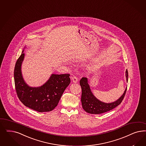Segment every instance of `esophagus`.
Instances as JSON below:
<instances>
[{"mask_svg":"<svg viewBox=\"0 0 146 146\" xmlns=\"http://www.w3.org/2000/svg\"><path fill=\"white\" fill-rule=\"evenodd\" d=\"M71 80H72V82L73 83H77V82H78V79H77V78L76 76H72V77H71Z\"/></svg>","mask_w":146,"mask_h":146,"instance_id":"obj_1","label":"esophagus"}]
</instances>
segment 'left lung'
Wrapping results in <instances>:
<instances>
[{"label": "left lung", "mask_w": 146, "mask_h": 146, "mask_svg": "<svg viewBox=\"0 0 146 146\" xmlns=\"http://www.w3.org/2000/svg\"><path fill=\"white\" fill-rule=\"evenodd\" d=\"M126 81L128 82V74L126 70L125 72ZM80 85L82 88V97L81 102L83 108L85 112L90 114H102L108 112L116 108L120 104H121L126 94L127 88L125 89L122 96L117 100L112 103H104L94 96L90 85L88 83V79L86 77H83L80 80Z\"/></svg>", "instance_id": "obj_1"}]
</instances>
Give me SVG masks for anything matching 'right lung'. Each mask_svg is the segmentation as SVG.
Listing matches in <instances>:
<instances>
[{"mask_svg": "<svg viewBox=\"0 0 146 146\" xmlns=\"http://www.w3.org/2000/svg\"><path fill=\"white\" fill-rule=\"evenodd\" d=\"M15 63L14 83L20 100L25 106L39 112H49L55 108L62 95L70 83L69 74H52L42 85L31 87L24 80L21 66L25 58L24 49Z\"/></svg>", "mask_w": 146, "mask_h": 146, "instance_id": "right-lung-1", "label": "right lung"}]
</instances>
